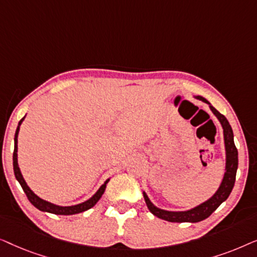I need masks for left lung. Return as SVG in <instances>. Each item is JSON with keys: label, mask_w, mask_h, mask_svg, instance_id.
<instances>
[{"label": "left lung", "mask_w": 257, "mask_h": 257, "mask_svg": "<svg viewBox=\"0 0 257 257\" xmlns=\"http://www.w3.org/2000/svg\"><path fill=\"white\" fill-rule=\"evenodd\" d=\"M198 99L205 101L209 105L210 110L214 114L216 115V118L219 119L223 128V137H224V146H226V172H224V177L222 179L219 189H217L215 194H214L209 200H207L206 202L201 203L195 208L186 210V212H168V210H164L158 208L150 201L149 196L146 195V193L144 192V199L147 207H149L150 212L159 217V219L170 221V222H199L208 217L217 207H219L223 201H226L228 196H229L231 189L234 187L235 184V178H236V171H237V149L234 144V135L233 130H231L229 122H228L227 118L223 114H221L215 107H213L209 104L208 100H206L205 98L201 96L196 97Z\"/></svg>", "instance_id": "left-lung-1"}]
</instances>
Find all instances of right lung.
<instances>
[{
  "label": "right lung",
  "mask_w": 257,
  "mask_h": 257,
  "mask_svg": "<svg viewBox=\"0 0 257 257\" xmlns=\"http://www.w3.org/2000/svg\"><path fill=\"white\" fill-rule=\"evenodd\" d=\"M22 118L19 122V126H17L16 133H15V149H14V154H13V165H14V173H15V177L17 179V181L20 182V185L22 186L24 193H26L27 198L29 201L33 203V205L36 207L37 209L42 210V212H48V213H52V214H57V215H72V214H77V213H82L85 212V210L90 209L91 207H93L96 203L98 202V200L101 198V195L104 194L105 188H106V184L108 182V179L104 182V185L100 186V188L98 189L96 194H94L92 198L87 200V201L79 203V205L76 206H69V207H62V206H57L54 205V203L45 201V200L38 198V196L35 194V193L31 191L29 188V186L27 185V182L24 181V179L22 177V173H21L19 164H17V135H19L20 131V125L22 124L23 121Z\"/></svg>",
  "instance_id": "obj_1"
}]
</instances>
